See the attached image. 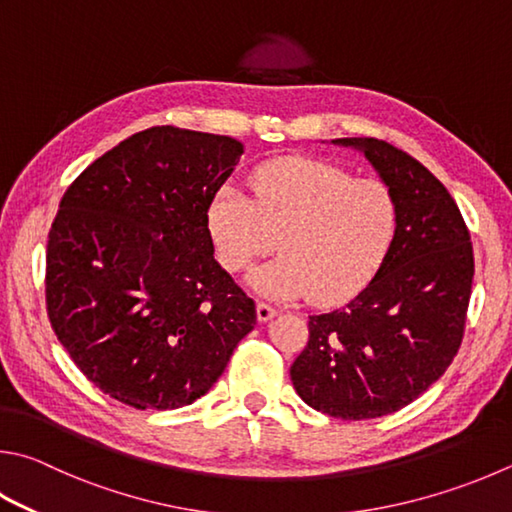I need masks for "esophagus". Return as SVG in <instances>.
Listing matches in <instances>:
<instances>
[{
  "mask_svg": "<svg viewBox=\"0 0 512 512\" xmlns=\"http://www.w3.org/2000/svg\"><path fill=\"white\" fill-rule=\"evenodd\" d=\"M275 315H277L275 306L266 304V302H257V320L259 322H268L271 318H275Z\"/></svg>",
  "mask_w": 512,
  "mask_h": 512,
  "instance_id": "obj_1",
  "label": "esophagus"
}]
</instances>
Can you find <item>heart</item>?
Returning <instances> with one entry per match:
<instances>
[{
  "instance_id": "1",
  "label": "heart",
  "mask_w": 512,
  "mask_h": 512,
  "mask_svg": "<svg viewBox=\"0 0 512 512\" xmlns=\"http://www.w3.org/2000/svg\"><path fill=\"white\" fill-rule=\"evenodd\" d=\"M253 199L235 183L212 194L206 221L219 262L241 271L280 248L248 275L257 293L336 304L365 286L396 235L394 194L376 179H353L338 165L277 159L250 176Z\"/></svg>"
}]
</instances>
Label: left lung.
Here are the masks:
<instances>
[{"instance_id": "left-lung-1", "label": "left lung", "mask_w": 512, "mask_h": 512, "mask_svg": "<svg viewBox=\"0 0 512 512\" xmlns=\"http://www.w3.org/2000/svg\"><path fill=\"white\" fill-rule=\"evenodd\" d=\"M378 172L398 208L383 264L342 309L309 315V342L291 365L295 392L345 421L398 412L457 356L475 275L470 232L445 185L378 138H336Z\"/></svg>"}]
</instances>
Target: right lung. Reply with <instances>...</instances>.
Returning a JSON list of instances; mask_svg holds the SVG:
<instances>
[{
	"label": "right lung",
	"instance_id": "1",
	"mask_svg": "<svg viewBox=\"0 0 512 512\" xmlns=\"http://www.w3.org/2000/svg\"><path fill=\"white\" fill-rule=\"evenodd\" d=\"M241 154L230 136L150 127L64 192L46 246V311L82 374L120 403H194L257 324L206 221Z\"/></svg>",
	"mask_w": 512,
	"mask_h": 512
}]
</instances>
